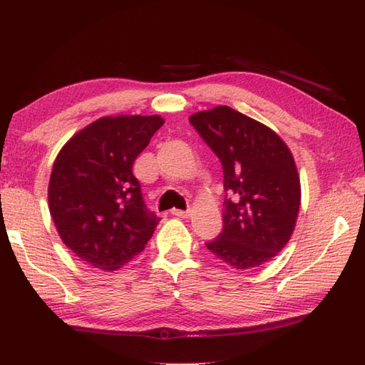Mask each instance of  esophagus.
<instances>
[{
  "instance_id": "esophagus-1",
  "label": "esophagus",
  "mask_w": 365,
  "mask_h": 365,
  "mask_svg": "<svg viewBox=\"0 0 365 365\" xmlns=\"http://www.w3.org/2000/svg\"><path fill=\"white\" fill-rule=\"evenodd\" d=\"M172 215H175V217H180V219H187L191 215V211H182V209H172Z\"/></svg>"
}]
</instances>
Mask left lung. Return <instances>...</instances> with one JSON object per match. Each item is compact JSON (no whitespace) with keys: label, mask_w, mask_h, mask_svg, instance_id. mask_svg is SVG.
Instances as JSON below:
<instances>
[{"label":"left lung","mask_w":365,"mask_h":365,"mask_svg":"<svg viewBox=\"0 0 365 365\" xmlns=\"http://www.w3.org/2000/svg\"><path fill=\"white\" fill-rule=\"evenodd\" d=\"M224 169V230L206 246L246 270L270 261L292 238L301 205L293 154L272 128L230 106L190 115Z\"/></svg>","instance_id":"8db88e82"}]
</instances>
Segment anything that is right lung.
<instances>
[{
	"label": "right lung",
	"mask_w": 365,
	"mask_h": 365,
	"mask_svg": "<svg viewBox=\"0 0 365 365\" xmlns=\"http://www.w3.org/2000/svg\"><path fill=\"white\" fill-rule=\"evenodd\" d=\"M164 119L106 115L61 148L48 207L63 243L80 261L117 270L145 250L159 217L148 212L132 168Z\"/></svg>",
	"instance_id": "obj_1"
}]
</instances>
